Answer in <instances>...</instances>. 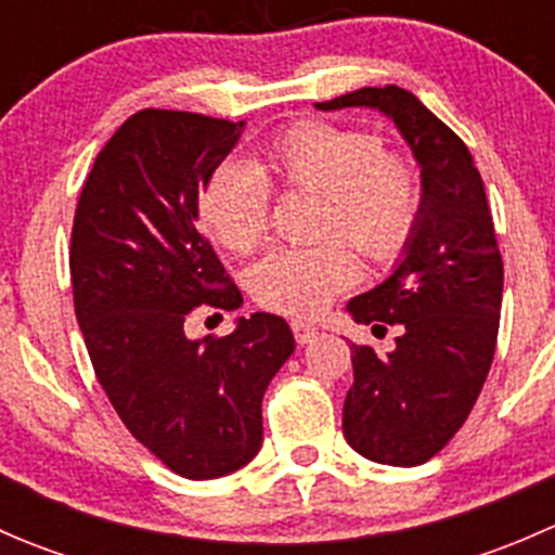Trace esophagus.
<instances>
[{"label": "esophagus", "mask_w": 555, "mask_h": 555, "mask_svg": "<svg viewBox=\"0 0 555 555\" xmlns=\"http://www.w3.org/2000/svg\"><path fill=\"white\" fill-rule=\"evenodd\" d=\"M293 335H295V340H298V344H311V340L319 335V330L313 327V324L298 322V319H295V322H293Z\"/></svg>", "instance_id": "1"}]
</instances>
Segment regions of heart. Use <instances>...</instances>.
<instances>
[{
  "instance_id": "heart-1",
  "label": "heart",
  "mask_w": 555,
  "mask_h": 555,
  "mask_svg": "<svg viewBox=\"0 0 555 555\" xmlns=\"http://www.w3.org/2000/svg\"><path fill=\"white\" fill-rule=\"evenodd\" d=\"M271 190L319 195L313 236L324 242L279 246L249 271L251 298L289 317L322 311L354 282L360 266L350 243L376 262L400 255L424 206L416 160L386 150L376 131L298 120L262 142L246 164L211 171L198 198L201 222L217 244L246 255L266 236Z\"/></svg>"
}]
</instances>
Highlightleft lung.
<instances>
[{"mask_svg": "<svg viewBox=\"0 0 555 555\" xmlns=\"http://www.w3.org/2000/svg\"><path fill=\"white\" fill-rule=\"evenodd\" d=\"M319 109L373 106L395 120L422 166L424 206L386 282L349 300L354 322L400 324L395 351L351 344L354 384L344 435L391 467L429 462L462 429L483 389L502 311V255L467 144L405 88H360Z\"/></svg>", "mask_w": 555, "mask_h": 555, "instance_id": "obj_1", "label": "left lung"}]
</instances>
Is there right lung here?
Wrapping results in <instances>:
<instances>
[{
	"label": "right lung",
	"mask_w": 555,
	"mask_h": 555,
	"mask_svg": "<svg viewBox=\"0 0 555 555\" xmlns=\"http://www.w3.org/2000/svg\"><path fill=\"white\" fill-rule=\"evenodd\" d=\"M242 128L198 112H137L96 155L72 225V295L99 384L128 433L190 480L255 459L262 395L295 349L289 324L262 311L231 335L184 333L190 313L242 304L198 228L201 190Z\"/></svg>",
	"instance_id": "1"
}]
</instances>
